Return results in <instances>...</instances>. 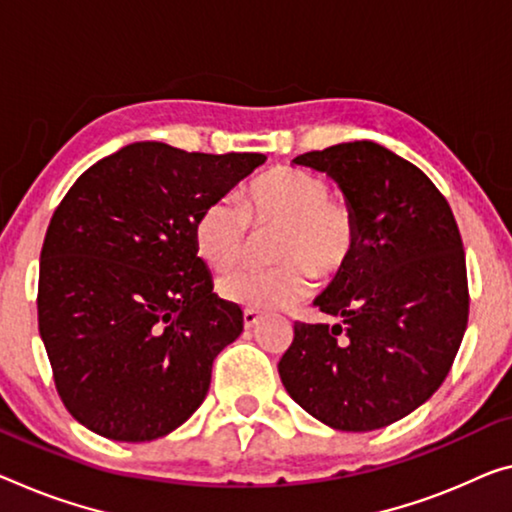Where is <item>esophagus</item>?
<instances>
[{
    "instance_id": "obj_1",
    "label": "esophagus",
    "mask_w": 512,
    "mask_h": 512,
    "mask_svg": "<svg viewBox=\"0 0 512 512\" xmlns=\"http://www.w3.org/2000/svg\"><path fill=\"white\" fill-rule=\"evenodd\" d=\"M242 320H245V327L247 329H254L258 322H261V316H258L256 311H245V316H242Z\"/></svg>"
}]
</instances>
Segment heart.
<instances>
[{
	"label": "heart",
	"instance_id": "1",
	"mask_svg": "<svg viewBox=\"0 0 512 512\" xmlns=\"http://www.w3.org/2000/svg\"><path fill=\"white\" fill-rule=\"evenodd\" d=\"M251 229H277L272 261L279 265L238 270L219 279L222 300L247 311H277L309 295L313 272L336 277L359 245L357 215L332 196L322 176L297 167H274L242 187L240 206L212 201L194 224V247L212 270H231L245 256Z\"/></svg>",
	"mask_w": 512,
	"mask_h": 512
}]
</instances>
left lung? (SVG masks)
Instances as JSON below:
<instances>
[{"mask_svg": "<svg viewBox=\"0 0 512 512\" xmlns=\"http://www.w3.org/2000/svg\"><path fill=\"white\" fill-rule=\"evenodd\" d=\"M293 162L336 180L357 215L359 245L313 302L341 322H295L281 382L329 428H384L439 389L465 336L469 288L458 224L432 180L375 141Z\"/></svg>", "mask_w": 512, "mask_h": 512, "instance_id": "8db88e82", "label": "left lung"}]
</instances>
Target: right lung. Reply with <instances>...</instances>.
I'll use <instances>...</instances> for the list:
<instances>
[{"instance_id": "add662e5", "label": "right lung", "mask_w": 512, "mask_h": 512, "mask_svg": "<svg viewBox=\"0 0 512 512\" xmlns=\"http://www.w3.org/2000/svg\"><path fill=\"white\" fill-rule=\"evenodd\" d=\"M265 162L135 141L75 180L47 226L38 332L66 410L114 442H151L199 410L242 311L196 256L203 208Z\"/></svg>"}]
</instances>
